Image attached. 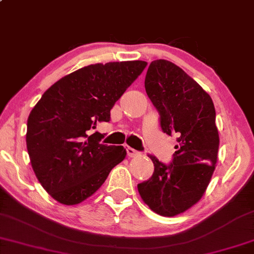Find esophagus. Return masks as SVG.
<instances>
[{
  "label": "esophagus",
  "mask_w": 254,
  "mask_h": 254,
  "mask_svg": "<svg viewBox=\"0 0 254 254\" xmlns=\"http://www.w3.org/2000/svg\"><path fill=\"white\" fill-rule=\"evenodd\" d=\"M125 151H127V154L129 155V158H133V157H136V155L139 154V152H138L137 150H134V148H132V147H130V146L125 147Z\"/></svg>",
  "instance_id": "obj_1"
}]
</instances>
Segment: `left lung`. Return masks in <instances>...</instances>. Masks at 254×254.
Wrapping results in <instances>:
<instances>
[{"instance_id":"8db88e82","label":"left lung","mask_w":254,"mask_h":254,"mask_svg":"<svg viewBox=\"0 0 254 254\" xmlns=\"http://www.w3.org/2000/svg\"><path fill=\"white\" fill-rule=\"evenodd\" d=\"M145 90L160 116L161 130L179 144L167 165L148 154L154 172L137 187L151 210L172 217L198 202L210 182L219 145L216 111L203 88L167 60L150 64Z\"/></svg>"}]
</instances>
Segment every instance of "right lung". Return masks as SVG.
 <instances>
[{
  "mask_svg": "<svg viewBox=\"0 0 254 254\" xmlns=\"http://www.w3.org/2000/svg\"><path fill=\"white\" fill-rule=\"evenodd\" d=\"M141 60L95 64L52 84L28 118L26 147L33 172L54 200L77 204L92 196L123 161V146L100 144L101 122L143 72Z\"/></svg>",
  "mask_w": 254,
  "mask_h": 254,
  "instance_id": "1",
  "label": "right lung"
}]
</instances>
